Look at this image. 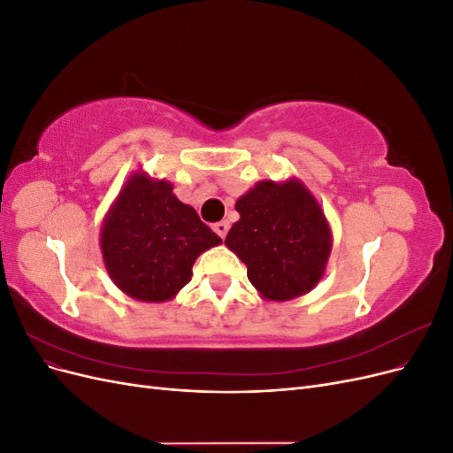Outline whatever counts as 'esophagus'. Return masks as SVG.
Here are the masks:
<instances>
[{"label": "esophagus", "instance_id": "34e87169", "mask_svg": "<svg viewBox=\"0 0 453 453\" xmlns=\"http://www.w3.org/2000/svg\"><path fill=\"white\" fill-rule=\"evenodd\" d=\"M228 228H230V225H228V221H219V223H215L213 225V230L217 232L219 236H221L223 240H225V236L228 234Z\"/></svg>", "mask_w": 453, "mask_h": 453}]
</instances>
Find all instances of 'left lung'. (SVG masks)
I'll use <instances>...</instances> for the list:
<instances>
[{
	"label": "left lung",
	"mask_w": 453,
	"mask_h": 453,
	"mask_svg": "<svg viewBox=\"0 0 453 453\" xmlns=\"http://www.w3.org/2000/svg\"><path fill=\"white\" fill-rule=\"evenodd\" d=\"M236 211L240 219L225 245L248 266V278L265 300L287 303L323 280L333 232L303 181H258L236 200Z\"/></svg>",
	"instance_id": "left-lung-1"
}]
</instances>
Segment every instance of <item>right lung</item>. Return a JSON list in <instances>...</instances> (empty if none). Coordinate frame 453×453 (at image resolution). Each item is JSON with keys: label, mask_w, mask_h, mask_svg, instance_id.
Here are the masks:
<instances>
[{"label": "right lung", "mask_w": 453, "mask_h": 453, "mask_svg": "<svg viewBox=\"0 0 453 453\" xmlns=\"http://www.w3.org/2000/svg\"><path fill=\"white\" fill-rule=\"evenodd\" d=\"M221 242L170 181L143 170L122 185L100 230L109 278L140 303L172 300L190 281L195 260Z\"/></svg>", "instance_id": "add662e5"}]
</instances>
